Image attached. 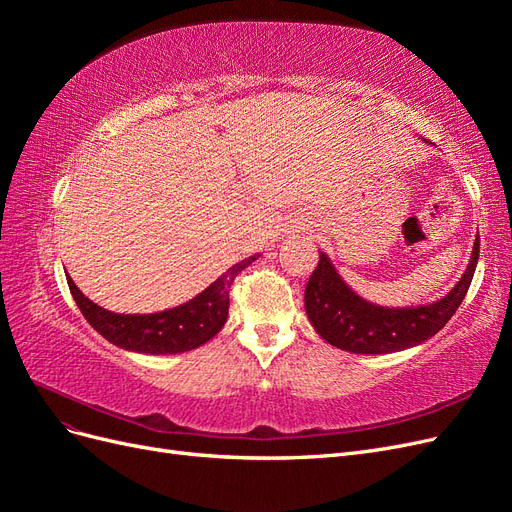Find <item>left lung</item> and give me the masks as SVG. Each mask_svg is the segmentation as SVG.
Returning <instances> with one entry per match:
<instances>
[{
  "mask_svg": "<svg viewBox=\"0 0 512 512\" xmlns=\"http://www.w3.org/2000/svg\"><path fill=\"white\" fill-rule=\"evenodd\" d=\"M476 239L470 265L455 288L429 305L382 307L359 297L320 252L305 286V312L316 333L335 348L354 354H389L423 344L453 318L466 299L478 262Z\"/></svg>",
  "mask_w": 512,
  "mask_h": 512,
  "instance_id": "obj_1",
  "label": "left lung"
}]
</instances>
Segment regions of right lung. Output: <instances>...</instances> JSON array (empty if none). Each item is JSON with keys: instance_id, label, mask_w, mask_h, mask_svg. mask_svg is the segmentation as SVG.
Instances as JSON below:
<instances>
[{"instance_id": "right-lung-1", "label": "right lung", "mask_w": 512, "mask_h": 512, "mask_svg": "<svg viewBox=\"0 0 512 512\" xmlns=\"http://www.w3.org/2000/svg\"><path fill=\"white\" fill-rule=\"evenodd\" d=\"M256 256L245 258L218 277L209 288L188 303L158 314H115L89 301L68 275L72 297L85 320L108 342L143 354H179L207 344L218 335L228 316V288L235 277L252 265Z\"/></svg>"}]
</instances>
